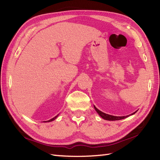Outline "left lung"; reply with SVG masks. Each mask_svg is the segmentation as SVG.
Masks as SVG:
<instances>
[{
  "label": "left lung",
  "instance_id": "obj_1",
  "mask_svg": "<svg viewBox=\"0 0 160 160\" xmlns=\"http://www.w3.org/2000/svg\"><path fill=\"white\" fill-rule=\"evenodd\" d=\"M94 108L95 110H96V112L98 113V114L100 115L102 118H103L104 120H122L124 118H126L127 117H128L130 115H132L134 114H135L137 111L133 112L132 114H130V115H128V116H112V115H110V114H107L106 113H103L102 111L99 110L97 108L94 106Z\"/></svg>",
  "mask_w": 160,
  "mask_h": 160
}]
</instances>
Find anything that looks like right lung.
<instances>
[{
	"label": "right lung",
	"instance_id": "right-lung-1",
	"mask_svg": "<svg viewBox=\"0 0 160 160\" xmlns=\"http://www.w3.org/2000/svg\"><path fill=\"white\" fill-rule=\"evenodd\" d=\"M58 114L57 115V116H54V117L53 118H52V119H50V120H47V121H44V122H51V121H53L54 120H55L56 118H57V117H58Z\"/></svg>",
	"mask_w": 160,
	"mask_h": 160
}]
</instances>
